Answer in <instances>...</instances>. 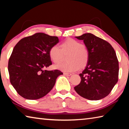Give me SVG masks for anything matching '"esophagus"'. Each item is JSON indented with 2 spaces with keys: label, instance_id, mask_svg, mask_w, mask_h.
Wrapping results in <instances>:
<instances>
[{
  "label": "esophagus",
  "instance_id": "1",
  "mask_svg": "<svg viewBox=\"0 0 129 129\" xmlns=\"http://www.w3.org/2000/svg\"><path fill=\"white\" fill-rule=\"evenodd\" d=\"M64 75L65 76H70L72 75L71 73H66V72H64Z\"/></svg>",
  "mask_w": 129,
  "mask_h": 129
}]
</instances>
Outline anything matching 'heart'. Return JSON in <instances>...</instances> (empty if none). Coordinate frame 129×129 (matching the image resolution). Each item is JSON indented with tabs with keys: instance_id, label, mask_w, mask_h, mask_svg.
Masks as SVG:
<instances>
[{
	"instance_id": "heart-1",
	"label": "heart",
	"mask_w": 129,
	"mask_h": 129,
	"mask_svg": "<svg viewBox=\"0 0 129 129\" xmlns=\"http://www.w3.org/2000/svg\"><path fill=\"white\" fill-rule=\"evenodd\" d=\"M60 48L54 45L49 50V56L54 63L61 60L63 54L68 53L65 62H60L55 68L66 72H72L85 67L89 60V52L85 44L76 39L69 38L61 43Z\"/></svg>"
}]
</instances>
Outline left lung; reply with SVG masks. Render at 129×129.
Returning <instances> with one entry per match:
<instances>
[{
    "instance_id": "left-lung-1",
    "label": "left lung",
    "mask_w": 129,
    "mask_h": 129,
    "mask_svg": "<svg viewBox=\"0 0 129 129\" xmlns=\"http://www.w3.org/2000/svg\"><path fill=\"white\" fill-rule=\"evenodd\" d=\"M84 40L89 52V60L75 90L89 100H99L109 95L118 80L119 64L110 44L90 33L76 37Z\"/></svg>"
}]
</instances>
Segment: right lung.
<instances>
[{"label": "right lung", "mask_w": 129, "mask_h": 129, "mask_svg": "<svg viewBox=\"0 0 129 129\" xmlns=\"http://www.w3.org/2000/svg\"><path fill=\"white\" fill-rule=\"evenodd\" d=\"M59 42L57 36L36 33L25 37L15 45L8 61L11 84L24 99L38 100L53 88L56 78L63 75L58 70L47 71L52 65L49 50Z\"/></svg>", "instance_id": "right-lung-1"}]
</instances>
